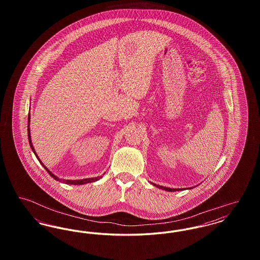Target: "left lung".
<instances>
[{"mask_svg":"<svg viewBox=\"0 0 260 260\" xmlns=\"http://www.w3.org/2000/svg\"><path fill=\"white\" fill-rule=\"evenodd\" d=\"M151 183H152V182H151ZM152 184L154 186H156V187H158L159 189H162V190H165V191H169V192L180 191V190H184V189H185V188H170V187H164V186L157 185V184H155V183H152ZM192 188H194V187H189V188H187V189H192Z\"/></svg>","mask_w":260,"mask_h":260,"instance_id":"8db88e82","label":"left lung"}]
</instances>
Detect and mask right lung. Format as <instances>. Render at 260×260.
<instances>
[{
  "instance_id": "1",
  "label": "right lung",
  "mask_w": 260,
  "mask_h": 260,
  "mask_svg": "<svg viewBox=\"0 0 260 260\" xmlns=\"http://www.w3.org/2000/svg\"><path fill=\"white\" fill-rule=\"evenodd\" d=\"M29 125H30V114L28 115V139H29V144H30V147L32 149V151L34 152V154H35V156L37 157L38 160L40 161V164L46 169V171L48 172V173H50V176L53 178V179H55L56 181H59V182H62V183H65V184H70V185H83V184H87V183H90V182H94V181H98L99 179H100L102 176H98V177H92V178H84V179H77V180H69V179H62V178H59L58 176H56V175H54L53 173L50 172V170L42 162V161L39 159V157H38L37 153H36V151H35V149H34V146H33V144H32V140H31V135H30V127H29Z\"/></svg>"
}]
</instances>
